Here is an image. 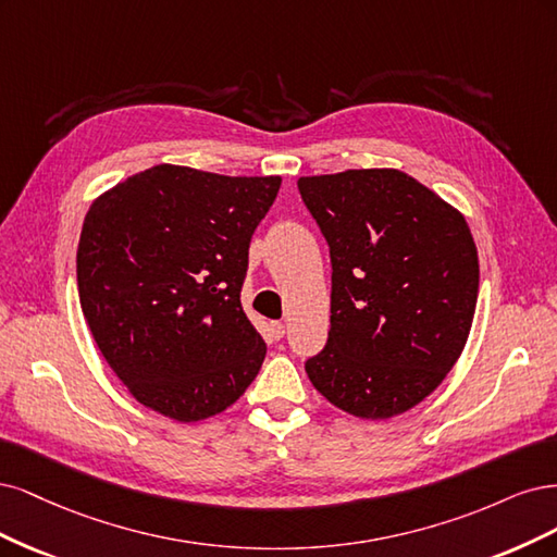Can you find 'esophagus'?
Instances as JSON below:
<instances>
[{"instance_id": "1", "label": "esophagus", "mask_w": 557, "mask_h": 557, "mask_svg": "<svg viewBox=\"0 0 557 557\" xmlns=\"http://www.w3.org/2000/svg\"><path fill=\"white\" fill-rule=\"evenodd\" d=\"M268 331H271V337H273V339H282L286 326L282 324V321H271V326H268Z\"/></svg>"}]
</instances>
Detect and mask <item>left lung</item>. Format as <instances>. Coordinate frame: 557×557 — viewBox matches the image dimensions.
<instances>
[{"instance_id":"left-lung-1","label":"left lung","mask_w":557,"mask_h":557,"mask_svg":"<svg viewBox=\"0 0 557 557\" xmlns=\"http://www.w3.org/2000/svg\"><path fill=\"white\" fill-rule=\"evenodd\" d=\"M331 249V331L305 361L314 388L358 419L428 398L462 354L479 296L462 214L396 169L300 177Z\"/></svg>"}]
</instances>
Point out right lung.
Masks as SVG:
<instances>
[{
	"label": "right lung",
	"instance_id": "right-lung-1",
	"mask_svg": "<svg viewBox=\"0 0 557 557\" xmlns=\"http://www.w3.org/2000/svg\"><path fill=\"white\" fill-rule=\"evenodd\" d=\"M282 177L159 164L89 206L81 308L132 396L173 421L220 414L255 382L265 343L240 305L249 240Z\"/></svg>",
	"mask_w": 557,
	"mask_h": 557
}]
</instances>
